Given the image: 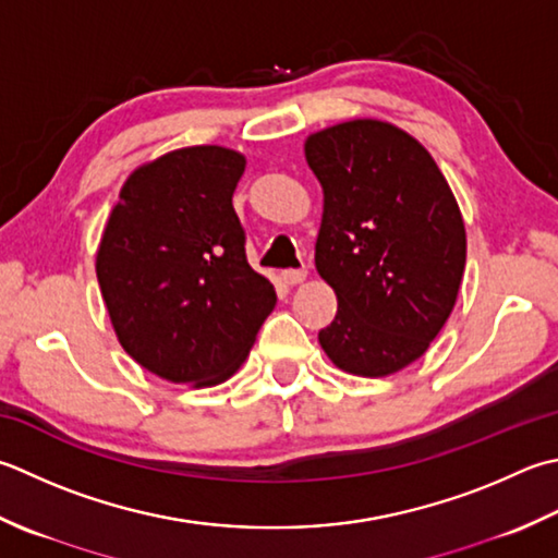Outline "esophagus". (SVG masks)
<instances>
[{"instance_id": "obj_1", "label": "esophagus", "mask_w": 558, "mask_h": 558, "mask_svg": "<svg viewBox=\"0 0 558 558\" xmlns=\"http://www.w3.org/2000/svg\"><path fill=\"white\" fill-rule=\"evenodd\" d=\"M307 280V270L298 268V270H282V282L286 286H300V282Z\"/></svg>"}]
</instances>
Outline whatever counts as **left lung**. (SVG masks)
Listing matches in <instances>:
<instances>
[{
	"instance_id": "1",
	"label": "left lung",
	"mask_w": 558,
	"mask_h": 558,
	"mask_svg": "<svg viewBox=\"0 0 558 558\" xmlns=\"http://www.w3.org/2000/svg\"><path fill=\"white\" fill-rule=\"evenodd\" d=\"M304 157L324 191L314 264L338 300L319 343L348 375H395L454 310L466 264L460 205L430 151L387 120L324 128L304 140Z\"/></svg>"
}]
</instances>
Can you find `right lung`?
Instances as JSON below:
<instances>
[{
  "instance_id": "obj_1",
  "label": "right lung",
  "mask_w": 558,
  "mask_h": 558,
  "mask_svg": "<svg viewBox=\"0 0 558 558\" xmlns=\"http://www.w3.org/2000/svg\"><path fill=\"white\" fill-rule=\"evenodd\" d=\"M244 169L229 147L171 149L130 173L104 227L96 278L118 343L173 385L232 377L276 307L232 205Z\"/></svg>"
}]
</instances>
